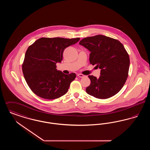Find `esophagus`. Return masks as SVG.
Returning a JSON list of instances; mask_svg holds the SVG:
<instances>
[{
  "mask_svg": "<svg viewBox=\"0 0 150 150\" xmlns=\"http://www.w3.org/2000/svg\"><path fill=\"white\" fill-rule=\"evenodd\" d=\"M77 75H78V76L79 77V78H84L85 76V75H84L81 74H78Z\"/></svg>",
  "mask_w": 150,
  "mask_h": 150,
  "instance_id": "34e87169",
  "label": "esophagus"
}]
</instances>
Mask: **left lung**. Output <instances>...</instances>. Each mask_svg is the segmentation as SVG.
I'll use <instances>...</instances> for the list:
<instances>
[{"mask_svg": "<svg viewBox=\"0 0 150 150\" xmlns=\"http://www.w3.org/2000/svg\"><path fill=\"white\" fill-rule=\"evenodd\" d=\"M79 44L90 51L89 61L100 69L97 78L89 75L91 84L86 88L88 94L106 99L118 93L124 85L130 64L128 54L119 40L102 35L87 37Z\"/></svg>", "mask_w": 150, "mask_h": 150, "instance_id": "1", "label": "left lung"}]
</instances>
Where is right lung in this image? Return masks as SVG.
Instances as JSON below:
<instances>
[{"label":"right lung","mask_w":150,"mask_h":150,"mask_svg":"<svg viewBox=\"0 0 150 150\" xmlns=\"http://www.w3.org/2000/svg\"><path fill=\"white\" fill-rule=\"evenodd\" d=\"M80 38H42L29 46L26 52L22 72L31 90L47 100L56 99L67 92L76 74H64L56 69L61 62L64 49Z\"/></svg>","instance_id":"1"}]
</instances>
